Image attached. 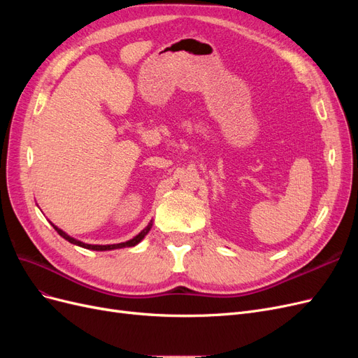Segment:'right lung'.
Here are the masks:
<instances>
[{
  "instance_id": "right-lung-1",
  "label": "right lung",
  "mask_w": 358,
  "mask_h": 358,
  "mask_svg": "<svg viewBox=\"0 0 358 358\" xmlns=\"http://www.w3.org/2000/svg\"><path fill=\"white\" fill-rule=\"evenodd\" d=\"M50 224H52V222H50ZM52 227L58 231V234H59V236H62L64 239L69 241V242H70V243H73V245H78V246H82V248H86V249H92V251H110V249H119V248L136 246L137 243L142 242V241L145 239V236L149 233V230L152 229V221H150V222L148 224V227H146L145 230L140 231L136 237H133L131 241H127V242H122V243H115V245H88V243H83V242H80V241H78V239H74V237L69 236L66 231H62L61 229H58V227H57L55 224H52Z\"/></svg>"
}]
</instances>
